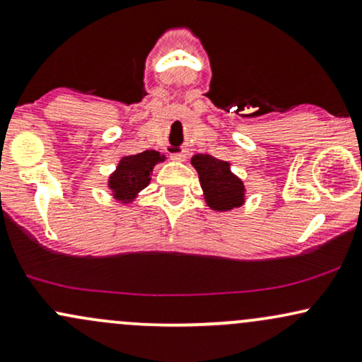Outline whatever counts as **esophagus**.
I'll return each mask as SVG.
<instances>
[{
  "mask_svg": "<svg viewBox=\"0 0 362 362\" xmlns=\"http://www.w3.org/2000/svg\"><path fill=\"white\" fill-rule=\"evenodd\" d=\"M185 153L184 151H178V153H172V155H170V158H172L173 161H184L185 160Z\"/></svg>",
  "mask_w": 362,
  "mask_h": 362,
  "instance_id": "34e87169",
  "label": "esophagus"
}]
</instances>
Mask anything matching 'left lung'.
<instances>
[{
    "instance_id": "8db88e82",
    "label": "left lung",
    "mask_w": 362,
    "mask_h": 362,
    "mask_svg": "<svg viewBox=\"0 0 362 362\" xmlns=\"http://www.w3.org/2000/svg\"><path fill=\"white\" fill-rule=\"evenodd\" d=\"M197 170L207 206L214 211H230L245 201V185L233 175L228 161L211 155H195L190 160Z\"/></svg>"
}]
</instances>
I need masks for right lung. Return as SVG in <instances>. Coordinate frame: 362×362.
<instances>
[{
  "label": "right lung",
  "mask_w": 362,
  "mask_h": 362,
  "mask_svg": "<svg viewBox=\"0 0 362 362\" xmlns=\"http://www.w3.org/2000/svg\"><path fill=\"white\" fill-rule=\"evenodd\" d=\"M165 156L155 151V149H146V151L138 153V155L124 156L119 161V167L109 178V187L114 192L117 201L129 202L136 197L139 190L149 184V175L156 163L163 161Z\"/></svg>",
  "instance_id": "obj_1"
}]
</instances>
